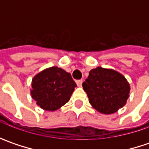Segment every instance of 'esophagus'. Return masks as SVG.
Listing matches in <instances>:
<instances>
[{
    "label": "esophagus",
    "mask_w": 149,
    "mask_h": 149,
    "mask_svg": "<svg viewBox=\"0 0 149 149\" xmlns=\"http://www.w3.org/2000/svg\"><path fill=\"white\" fill-rule=\"evenodd\" d=\"M82 83H83V80L82 79H79V80H76V84L79 87H81L82 86Z\"/></svg>",
    "instance_id": "obj_1"
}]
</instances>
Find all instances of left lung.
Segmentation results:
<instances>
[{
    "label": "left lung",
    "instance_id": "1",
    "mask_svg": "<svg viewBox=\"0 0 149 149\" xmlns=\"http://www.w3.org/2000/svg\"><path fill=\"white\" fill-rule=\"evenodd\" d=\"M89 104L104 114L114 113L126 104L130 85L122 74L112 69L97 67L89 71L82 84Z\"/></svg>",
    "mask_w": 149,
    "mask_h": 149
}]
</instances>
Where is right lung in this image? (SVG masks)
Listing matches in <instances>:
<instances>
[{"label": "right lung", "mask_w": 149, "mask_h": 149, "mask_svg": "<svg viewBox=\"0 0 149 149\" xmlns=\"http://www.w3.org/2000/svg\"><path fill=\"white\" fill-rule=\"evenodd\" d=\"M76 86L70 73L52 66L34 76L31 95L42 109L55 111L70 100Z\"/></svg>", "instance_id": "obj_1"}]
</instances>
